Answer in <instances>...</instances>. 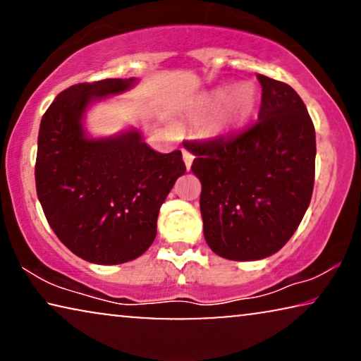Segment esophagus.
<instances>
[{"instance_id":"obj_1","label":"esophagus","mask_w":361,"mask_h":361,"mask_svg":"<svg viewBox=\"0 0 361 361\" xmlns=\"http://www.w3.org/2000/svg\"><path fill=\"white\" fill-rule=\"evenodd\" d=\"M182 157H184L185 167H187V171H189L190 166H192V162H194V156H192V152H189L187 149H182Z\"/></svg>"}]
</instances>
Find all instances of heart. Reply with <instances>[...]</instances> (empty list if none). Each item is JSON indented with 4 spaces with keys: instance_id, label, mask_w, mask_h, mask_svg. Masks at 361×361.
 I'll use <instances>...</instances> for the list:
<instances>
[{
    "instance_id": "heart-1",
    "label": "heart",
    "mask_w": 361,
    "mask_h": 361,
    "mask_svg": "<svg viewBox=\"0 0 361 361\" xmlns=\"http://www.w3.org/2000/svg\"><path fill=\"white\" fill-rule=\"evenodd\" d=\"M258 106V90L251 83H243L236 88L221 87L210 92L202 100L197 115L212 116L207 131L214 136H224L238 130L255 115Z\"/></svg>"
}]
</instances>
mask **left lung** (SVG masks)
<instances>
[{"mask_svg": "<svg viewBox=\"0 0 361 361\" xmlns=\"http://www.w3.org/2000/svg\"><path fill=\"white\" fill-rule=\"evenodd\" d=\"M259 120L231 137L189 142L202 184L204 236L215 255L256 261L278 253L310 204L315 130L293 87L256 75Z\"/></svg>", "mask_w": 361, "mask_h": 361, "instance_id": "1", "label": "left lung"}]
</instances>
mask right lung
<instances>
[{
	"label": "right lung",
	"instance_id": "right-lung-1",
	"mask_svg": "<svg viewBox=\"0 0 361 361\" xmlns=\"http://www.w3.org/2000/svg\"><path fill=\"white\" fill-rule=\"evenodd\" d=\"M137 78L78 83L59 93L44 113L37 137L36 189L57 238L95 264L133 261L152 245L157 215L184 176L182 152L162 154L140 128L92 136L87 111L131 90Z\"/></svg>",
	"mask_w": 361,
	"mask_h": 361
}]
</instances>
